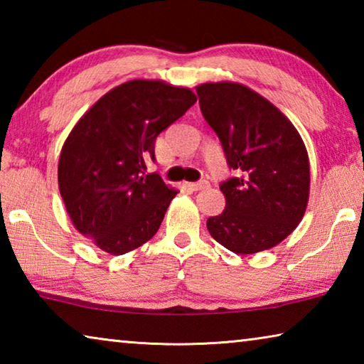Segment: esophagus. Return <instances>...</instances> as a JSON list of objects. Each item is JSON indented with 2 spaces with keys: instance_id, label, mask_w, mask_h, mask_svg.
I'll return each mask as SVG.
<instances>
[{
  "instance_id": "34e87169",
  "label": "esophagus",
  "mask_w": 364,
  "mask_h": 364,
  "mask_svg": "<svg viewBox=\"0 0 364 364\" xmlns=\"http://www.w3.org/2000/svg\"><path fill=\"white\" fill-rule=\"evenodd\" d=\"M186 186H188L191 191H200V189L208 188V181L202 180V181H197V183H186Z\"/></svg>"
}]
</instances>
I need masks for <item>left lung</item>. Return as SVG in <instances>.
Segmentation results:
<instances>
[{
    "label": "left lung",
    "mask_w": 364,
    "mask_h": 364,
    "mask_svg": "<svg viewBox=\"0 0 364 364\" xmlns=\"http://www.w3.org/2000/svg\"><path fill=\"white\" fill-rule=\"evenodd\" d=\"M205 122L236 176L220 184L226 208L207 220L215 241L234 254L274 247L304 218L310 193V162L287 117L239 83L196 88Z\"/></svg>",
    "instance_id": "8db88e82"
}]
</instances>
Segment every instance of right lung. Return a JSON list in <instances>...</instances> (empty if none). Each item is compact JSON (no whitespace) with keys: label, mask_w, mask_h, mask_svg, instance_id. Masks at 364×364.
Masks as SVG:
<instances>
[{"label":"right lung","mask_w":364,"mask_h":364,"mask_svg":"<svg viewBox=\"0 0 364 364\" xmlns=\"http://www.w3.org/2000/svg\"><path fill=\"white\" fill-rule=\"evenodd\" d=\"M188 88L130 80L104 95L65 139L59 191L77 230L112 255L138 249L157 232L178 191L159 173L154 144L196 102Z\"/></svg>","instance_id":"add662e5"}]
</instances>
